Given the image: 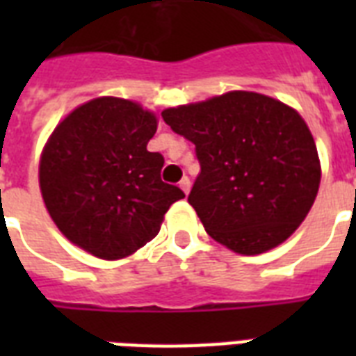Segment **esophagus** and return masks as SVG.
<instances>
[{
	"mask_svg": "<svg viewBox=\"0 0 356 356\" xmlns=\"http://www.w3.org/2000/svg\"><path fill=\"white\" fill-rule=\"evenodd\" d=\"M179 186H181V190H183L184 194H188L190 192V186H192V183H190L188 177H183L181 179V183H179Z\"/></svg>",
	"mask_w": 356,
	"mask_h": 356,
	"instance_id": "obj_1",
	"label": "esophagus"
}]
</instances>
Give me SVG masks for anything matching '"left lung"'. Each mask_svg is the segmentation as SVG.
<instances>
[{"instance_id":"obj_1","label":"left lung","mask_w":356,"mask_h":356,"mask_svg":"<svg viewBox=\"0 0 356 356\" xmlns=\"http://www.w3.org/2000/svg\"><path fill=\"white\" fill-rule=\"evenodd\" d=\"M162 118L195 144L201 172L188 203L216 242L260 254L296 233L321 181L314 136L296 108L233 90L166 108Z\"/></svg>"}]
</instances>
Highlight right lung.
Instances as JSON below:
<instances>
[{"label": "right lung", "mask_w": 356, "mask_h": 356, "mask_svg": "<svg viewBox=\"0 0 356 356\" xmlns=\"http://www.w3.org/2000/svg\"><path fill=\"white\" fill-rule=\"evenodd\" d=\"M159 125L140 103L103 96L83 103L49 134L38 164L42 200L70 242L103 260L127 259L159 234L183 190L162 183Z\"/></svg>", "instance_id": "1"}]
</instances>
